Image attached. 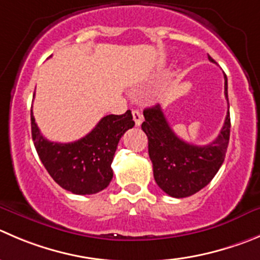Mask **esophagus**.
Wrapping results in <instances>:
<instances>
[{"label":"esophagus","instance_id":"esophagus-1","mask_svg":"<svg viewBox=\"0 0 260 260\" xmlns=\"http://www.w3.org/2000/svg\"><path fill=\"white\" fill-rule=\"evenodd\" d=\"M133 118L135 121V125L140 126L143 122V115L139 110H133Z\"/></svg>","mask_w":260,"mask_h":260}]
</instances>
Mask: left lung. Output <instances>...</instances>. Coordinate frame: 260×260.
I'll use <instances>...</instances> for the list:
<instances>
[{
  "label": "left lung",
  "instance_id": "8db88e82",
  "mask_svg": "<svg viewBox=\"0 0 260 260\" xmlns=\"http://www.w3.org/2000/svg\"><path fill=\"white\" fill-rule=\"evenodd\" d=\"M211 62L216 61L208 56ZM224 97L227 76L224 75ZM143 132L148 137V153L158 186L170 197L186 198L212 181L226 155L230 140V112L218 137L207 145H194L180 139L170 127L159 105L144 110Z\"/></svg>",
  "mask_w": 260,
  "mask_h": 260
}]
</instances>
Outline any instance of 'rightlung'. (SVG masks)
Here are the masks:
<instances>
[{
  "label": "right lung",
  "mask_w": 260,
  "mask_h": 260,
  "mask_svg": "<svg viewBox=\"0 0 260 260\" xmlns=\"http://www.w3.org/2000/svg\"><path fill=\"white\" fill-rule=\"evenodd\" d=\"M31 138L42 163L61 187L78 195L102 191L113 177L111 163L126 130L135 125L132 111L108 115L81 139L73 143L47 140L39 132L33 112Z\"/></svg>",
  "instance_id": "obj_1"
}]
</instances>
